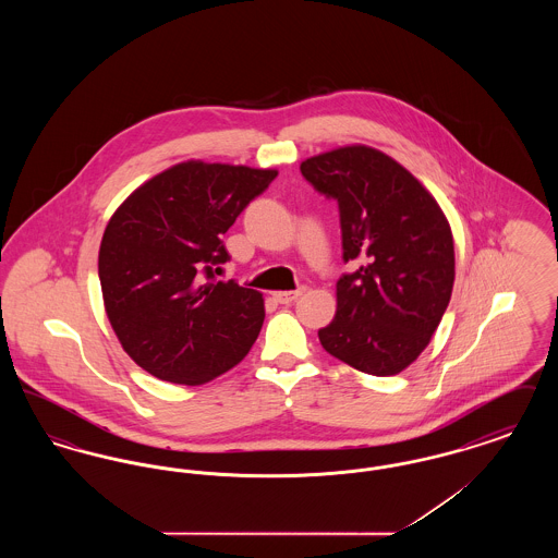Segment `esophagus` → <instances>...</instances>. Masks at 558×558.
<instances>
[{
	"instance_id": "34e87169",
	"label": "esophagus",
	"mask_w": 558,
	"mask_h": 558,
	"mask_svg": "<svg viewBox=\"0 0 558 558\" xmlns=\"http://www.w3.org/2000/svg\"><path fill=\"white\" fill-rule=\"evenodd\" d=\"M305 289H296V291H280L274 292V299L278 301V303H282V305H289V303H294L301 294H303Z\"/></svg>"
}]
</instances>
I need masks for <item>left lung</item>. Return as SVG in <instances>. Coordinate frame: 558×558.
Here are the masks:
<instances>
[{"instance_id":"8db88e82","label":"left lung","mask_w":558,"mask_h":558,"mask_svg":"<svg viewBox=\"0 0 558 558\" xmlns=\"http://www.w3.org/2000/svg\"><path fill=\"white\" fill-rule=\"evenodd\" d=\"M303 178L339 205L343 262L337 314L322 347L355 371L391 376L428 345L450 303L453 239L437 201L398 160L345 146L301 162Z\"/></svg>"}]
</instances>
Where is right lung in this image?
I'll return each instance as SVG.
<instances>
[{"label": "right lung", "mask_w": 558, "mask_h": 558, "mask_svg": "<svg viewBox=\"0 0 558 558\" xmlns=\"http://www.w3.org/2000/svg\"><path fill=\"white\" fill-rule=\"evenodd\" d=\"M278 171L180 162L108 221L98 276L107 316L133 362L175 385H203L234 368L259 337L262 292L221 282L223 234Z\"/></svg>", "instance_id": "1"}]
</instances>
